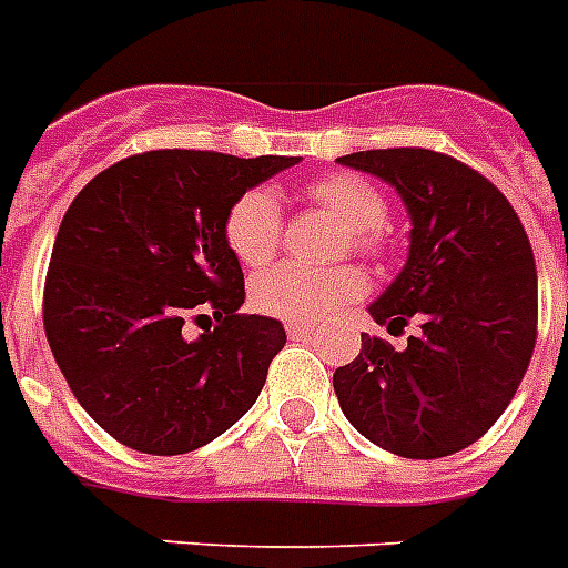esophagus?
<instances>
[{
    "mask_svg": "<svg viewBox=\"0 0 568 568\" xmlns=\"http://www.w3.org/2000/svg\"><path fill=\"white\" fill-rule=\"evenodd\" d=\"M285 332H288V338H306L315 332V324H300V321H288L285 324Z\"/></svg>",
    "mask_w": 568,
    "mask_h": 568,
    "instance_id": "34e87169",
    "label": "esophagus"
}]
</instances>
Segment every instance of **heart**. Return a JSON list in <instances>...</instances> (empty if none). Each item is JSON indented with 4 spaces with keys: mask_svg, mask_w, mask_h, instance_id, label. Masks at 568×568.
Returning a JSON list of instances; mask_svg holds the SVG:
<instances>
[{
    "mask_svg": "<svg viewBox=\"0 0 568 568\" xmlns=\"http://www.w3.org/2000/svg\"><path fill=\"white\" fill-rule=\"evenodd\" d=\"M308 197L321 210L353 233L358 247H376L379 230L388 221V204L379 189L356 174H326L308 186ZM230 251L242 265L260 268L280 247L283 236V206L274 189H251L230 206L227 224ZM364 276L356 268L308 271L300 265H276L262 271L251 285L253 306L262 315L283 321H315L349 300L362 297Z\"/></svg>",
    "mask_w": 568,
    "mask_h": 568,
    "instance_id": "obj_1",
    "label": "heart"
}]
</instances>
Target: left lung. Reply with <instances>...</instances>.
<instances>
[{"instance_id": "8db88e82", "label": "left lung", "mask_w": 568, "mask_h": 568, "mask_svg": "<svg viewBox=\"0 0 568 568\" xmlns=\"http://www.w3.org/2000/svg\"><path fill=\"white\" fill-rule=\"evenodd\" d=\"M341 165L373 174L405 204L412 233L394 283L367 312L388 332L417 321L408 347L362 335L332 376L344 417L399 458L467 449L501 417L537 341V268L508 197L426 149L358 151Z\"/></svg>"}]
</instances>
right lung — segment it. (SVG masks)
<instances>
[{
  "label": "right lung",
  "mask_w": 568,
  "mask_h": 568,
  "mask_svg": "<svg viewBox=\"0 0 568 568\" xmlns=\"http://www.w3.org/2000/svg\"><path fill=\"white\" fill-rule=\"evenodd\" d=\"M297 163L145 151L78 192L45 276V338L81 408L119 444L183 455L251 412L285 329L239 315L244 274L224 224L244 192ZM201 307L220 324L189 339L185 317Z\"/></svg>",
  "instance_id": "obj_1"
}]
</instances>
